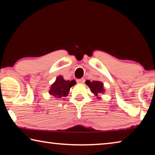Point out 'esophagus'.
I'll use <instances>...</instances> for the list:
<instances>
[{
  "instance_id": "obj_1",
  "label": "esophagus",
  "mask_w": 155,
  "mask_h": 155,
  "mask_svg": "<svg viewBox=\"0 0 155 155\" xmlns=\"http://www.w3.org/2000/svg\"><path fill=\"white\" fill-rule=\"evenodd\" d=\"M77 82L78 83L82 84V83H83L84 82H85V79H84V78H80V79H77Z\"/></svg>"
}]
</instances>
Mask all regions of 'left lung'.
<instances>
[{"label":"left lung","mask_w":155,"mask_h":155,"mask_svg":"<svg viewBox=\"0 0 155 155\" xmlns=\"http://www.w3.org/2000/svg\"><path fill=\"white\" fill-rule=\"evenodd\" d=\"M85 83L89 86V87L90 88V90L91 92L94 94H95V96H97V98H99L100 97H98L99 94H101L104 93V90L103 87V83L101 82V81H86Z\"/></svg>","instance_id":"left-lung-1"}]
</instances>
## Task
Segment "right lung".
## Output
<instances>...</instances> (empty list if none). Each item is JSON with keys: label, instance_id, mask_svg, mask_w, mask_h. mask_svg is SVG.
Masks as SVG:
<instances>
[{"label": "right lung", "instance_id": "add662e5", "mask_svg": "<svg viewBox=\"0 0 155 155\" xmlns=\"http://www.w3.org/2000/svg\"><path fill=\"white\" fill-rule=\"evenodd\" d=\"M75 84V81H65L61 76H59L57 78L55 82L51 85L49 94L54 96V98H63L68 95L70 87Z\"/></svg>", "mask_w": 155, "mask_h": 155}]
</instances>
